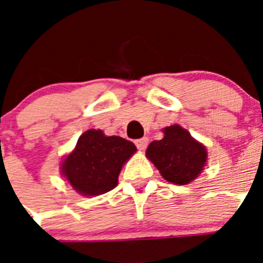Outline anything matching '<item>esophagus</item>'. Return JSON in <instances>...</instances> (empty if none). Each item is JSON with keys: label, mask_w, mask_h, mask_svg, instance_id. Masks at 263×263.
I'll return each instance as SVG.
<instances>
[{"label": "esophagus", "mask_w": 263, "mask_h": 263, "mask_svg": "<svg viewBox=\"0 0 263 263\" xmlns=\"http://www.w3.org/2000/svg\"><path fill=\"white\" fill-rule=\"evenodd\" d=\"M148 143V139L146 138V137H143V138H139L136 141V146L138 147V150H145L146 146H147Z\"/></svg>", "instance_id": "esophagus-1"}]
</instances>
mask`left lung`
Returning a JSON list of instances; mask_svg holds the SVG:
<instances>
[{
	"label": "left lung",
	"mask_w": 263,
	"mask_h": 263,
	"mask_svg": "<svg viewBox=\"0 0 263 263\" xmlns=\"http://www.w3.org/2000/svg\"><path fill=\"white\" fill-rule=\"evenodd\" d=\"M164 137L153 141L146 155L167 182L187 184L201 173L206 160V150L179 125L164 127Z\"/></svg>",
	"instance_id": "8db88e82"
}]
</instances>
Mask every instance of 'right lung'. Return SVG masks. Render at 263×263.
I'll use <instances>...</instances> for the list:
<instances>
[{"mask_svg":"<svg viewBox=\"0 0 263 263\" xmlns=\"http://www.w3.org/2000/svg\"><path fill=\"white\" fill-rule=\"evenodd\" d=\"M136 150L127 139L90 129L81 134L75 150L64 159L63 175L79 194L103 195L117 185L122 164Z\"/></svg>","mask_w":263,"mask_h":263,"instance_id":"1","label":"right lung"}]
</instances>
